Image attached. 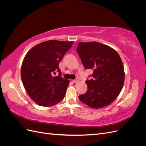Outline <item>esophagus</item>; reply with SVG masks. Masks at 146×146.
I'll list each match as a JSON object with an SVG mask.
<instances>
[{
	"mask_svg": "<svg viewBox=\"0 0 146 146\" xmlns=\"http://www.w3.org/2000/svg\"><path fill=\"white\" fill-rule=\"evenodd\" d=\"M78 81H79L78 78H76V79H75V80H72V82H73V83H77V82H78Z\"/></svg>",
	"mask_w": 146,
	"mask_h": 146,
	"instance_id": "1",
	"label": "esophagus"
}]
</instances>
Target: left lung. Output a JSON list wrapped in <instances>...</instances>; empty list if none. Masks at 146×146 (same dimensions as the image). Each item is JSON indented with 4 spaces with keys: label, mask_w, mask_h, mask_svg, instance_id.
I'll return each mask as SVG.
<instances>
[{
    "label": "left lung",
    "mask_w": 146,
    "mask_h": 146,
    "mask_svg": "<svg viewBox=\"0 0 146 146\" xmlns=\"http://www.w3.org/2000/svg\"><path fill=\"white\" fill-rule=\"evenodd\" d=\"M77 52L85 69L93 70L92 78L85 82L87 91L79 99L91 108L107 107L117 98L124 83L120 56L113 48L98 42H79Z\"/></svg>",
    "instance_id": "1"
}]
</instances>
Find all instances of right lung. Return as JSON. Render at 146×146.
<instances>
[{
	"label": "right lung",
	"instance_id": "1",
	"mask_svg": "<svg viewBox=\"0 0 146 146\" xmlns=\"http://www.w3.org/2000/svg\"><path fill=\"white\" fill-rule=\"evenodd\" d=\"M74 41L49 40L35 46L27 53L21 76L25 91L35 103L51 107L64 99L69 80L61 77L59 63ZM58 72V76L53 73Z\"/></svg>",
	"mask_w": 146,
	"mask_h": 146
}]
</instances>
